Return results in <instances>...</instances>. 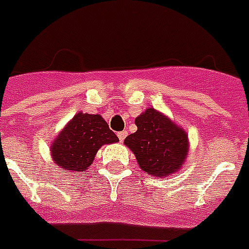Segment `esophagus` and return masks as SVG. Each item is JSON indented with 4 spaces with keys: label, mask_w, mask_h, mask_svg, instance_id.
<instances>
[{
    "label": "esophagus",
    "mask_w": 249,
    "mask_h": 249,
    "mask_svg": "<svg viewBox=\"0 0 249 249\" xmlns=\"http://www.w3.org/2000/svg\"><path fill=\"white\" fill-rule=\"evenodd\" d=\"M126 137H127V131H119V133H118V138H119L121 142H123Z\"/></svg>",
    "instance_id": "34e87169"
}]
</instances>
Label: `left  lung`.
Listing matches in <instances>:
<instances>
[{
    "mask_svg": "<svg viewBox=\"0 0 249 249\" xmlns=\"http://www.w3.org/2000/svg\"><path fill=\"white\" fill-rule=\"evenodd\" d=\"M138 130L124 139L139 167L150 176L167 177L179 170L189 151L188 134L166 115L147 108L135 118Z\"/></svg>",
    "mask_w": 249,
    "mask_h": 249,
    "instance_id": "obj_1",
    "label": "left lung"
}]
</instances>
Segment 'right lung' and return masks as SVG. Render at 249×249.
I'll list each match as a JSON object with an SVG mask.
<instances>
[{
  "label": "right lung",
  "mask_w": 249,
  "mask_h": 249,
  "mask_svg": "<svg viewBox=\"0 0 249 249\" xmlns=\"http://www.w3.org/2000/svg\"><path fill=\"white\" fill-rule=\"evenodd\" d=\"M118 141L102 116L77 112L53 141L51 156L61 169L86 172L103 144Z\"/></svg>",
  "instance_id": "1"
}]
</instances>
